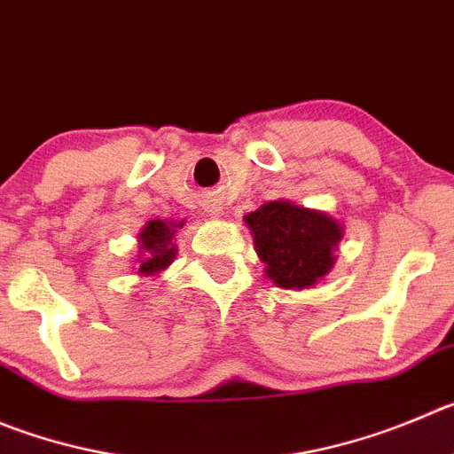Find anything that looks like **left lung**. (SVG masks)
<instances>
[{
  "instance_id": "8db88e82",
  "label": "left lung",
  "mask_w": 454,
  "mask_h": 454,
  "mask_svg": "<svg viewBox=\"0 0 454 454\" xmlns=\"http://www.w3.org/2000/svg\"><path fill=\"white\" fill-rule=\"evenodd\" d=\"M266 275L282 289H309L329 273L342 231L332 217L289 201H270L247 215Z\"/></svg>"
}]
</instances>
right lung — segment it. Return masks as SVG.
<instances>
[{
	"label": "right lung",
	"mask_w": 454,
	"mask_h": 454,
	"mask_svg": "<svg viewBox=\"0 0 454 454\" xmlns=\"http://www.w3.org/2000/svg\"><path fill=\"white\" fill-rule=\"evenodd\" d=\"M172 235H175V223H165L160 219H154L143 228L141 247L145 257L141 260L138 273H159L175 262L176 248L172 247Z\"/></svg>",
	"instance_id": "1"
}]
</instances>
